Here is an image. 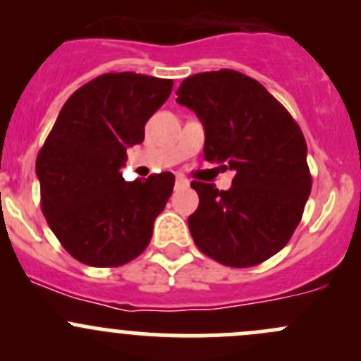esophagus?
<instances>
[{"instance_id": "34e87169", "label": "esophagus", "mask_w": 361, "mask_h": 361, "mask_svg": "<svg viewBox=\"0 0 361 361\" xmlns=\"http://www.w3.org/2000/svg\"><path fill=\"white\" fill-rule=\"evenodd\" d=\"M174 187L176 190H181V188H187L188 187V180L183 176H176V181H174Z\"/></svg>"}]
</instances>
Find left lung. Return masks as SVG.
<instances>
[{
	"label": "left lung",
	"instance_id": "8db88e82",
	"mask_svg": "<svg viewBox=\"0 0 361 361\" xmlns=\"http://www.w3.org/2000/svg\"><path fill=\"white\" fill-rule=\"evenodd\" d=\"M178 103L199 116L204 159L234 171L228 190L192 181L199 207L188 216L197 248L228 267H253L286 246L311 194L307 145L286 108L234 69L181 82Z\"/></svg>",
	"mask_w": 361,
	"mask_h": 361
}]
</instances>
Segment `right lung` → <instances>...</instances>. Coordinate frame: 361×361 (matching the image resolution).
<instances>
[{"label": "right lung", "instance_id": "add662e5", "mask_svg": "<svg viewBox=\"0 0 361 361\" xmlns=\"http://www.w3.org/2000/svg\"><path fill=\"white\" fill-rule=\"evenodd\" d=\"M173 80L106 73L71 94L36 159L42 211L64 250L90 267H118L147 250L173 194V173L126 181L127 148Z\"/></svg>", "mask_w": 361, "mask_h": 361}]
</instances>
